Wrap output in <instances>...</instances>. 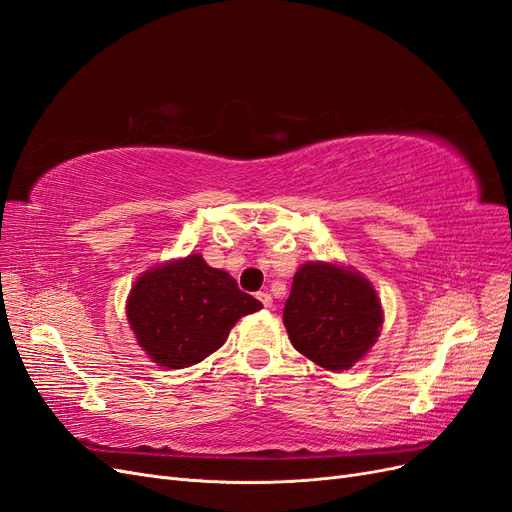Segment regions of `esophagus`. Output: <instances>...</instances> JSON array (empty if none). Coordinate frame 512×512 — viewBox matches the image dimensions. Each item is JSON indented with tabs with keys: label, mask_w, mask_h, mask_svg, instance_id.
<instances>
[{
	"label": "esophagus",
	"mask_w": 512,
	"mask_h": 512,
	"mask_svg": "<svg viewBox=\"0 0 512 512\" xmlns=\"http://www.w3.org/2000/svg\"><path fill=\"white\" fill-rule=\"evenodd\" d=\"M258 299H260V303L265 305V307H271V305H273V299H271L269 292H258Z\"/></svg>",
	"instance_id": "1"
}]
</instances>
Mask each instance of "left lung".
Listing matches in <instances>:
<instances>
[{"label":"left lung","instance_id":"8db88e82","mask_svg":"<svg viewBox=\"0 0 512 512\" xmlns=\"http://www.w3.org/2000/svg\"><path fill=\"white\" fill-rule=\"evenodd\" d=\"M382 305L369 280L331 262H307L292 277L284 327L316 365L344 371L361 361L382 329Z\"/></svg>","mask_w":512,"mask_h":512}]
</instances>
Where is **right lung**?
<instances>
[{
  "mask_svg": "<svg viewBox=\"0 0 512 512\" xmlns=\"http://www.w3.org/2000/svg\"><path fill=\"white\" fill-rule=\"evenodd\" d=\"M262 307L226 271L200 254L151 267L130 290L126 314L153 363L168 369L196 365L218 350L241 316Z\"/></svg>",
  "mask_w": 512,
  "mask_h": 512,
  "instance_id": "obj_1",
  "label": "right lung"
}]
</instances>
